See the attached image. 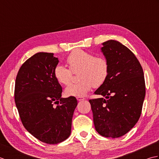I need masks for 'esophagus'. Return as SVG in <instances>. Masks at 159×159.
<instances>
[{"instance_id": "esophagus-1", "label": "esophagus", "mask_w": 159, "mask_h": 159, "mask_svg": "<svg viewBox=\"0 0 159 159\" xmlns=\"http://www.w3.org/2000/svg\"><path fill=\"white\" fill-rule=\"evenodd\" d=\"M76 99H77L78 101H82V100H85V98H82V97H77Z\"/></svg>"}]
</instances>
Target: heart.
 <instances>
[{
	"label": "heart",
	"mask_w": 159,
	"mask_h": 159,
	"mask_svg": "<svg viewBox=\"0 0 159 159\" xmlns=\"http://www.w3.org/2000/svg\"><path fill=\"white\" fill-rule=\"evenodd\" d=\"M66 62L73 72H79L78 79L80 80L66 87L65 94L67 96H85L93 87L102 85L108 76L109 65L107 60L102 57H94L83 50H74L67 57ZM70 70L63 65L55 67L54 76L58 83L64 85L70 84L72 77Z\"/></svg>",
	"instance_id": "heart-1"
}]
</instances>
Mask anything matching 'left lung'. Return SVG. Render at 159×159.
I'll list each match as a JSON object with an SVG mask.
<instances>
[{
	"instance_id": "left-lung-1",
	"label": "left lung",
	"mask_w": 159,
	"mask_h": 159,
	"mask_svg": "<svg viewBox=\"0 0 159 159\" xmlns=\"http://www.w3.org/2000/svg\"><path fill=\"white\" fill-rule=\"evenodd\" d=\"M108 76L89 100L96 131L105 137L124 135L139 120L146 95L143 71L135 55L116 40L102 43Z\"/></svg>"
}]
</instances>
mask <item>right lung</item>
I'll list each match as a JSON object with an SVG mask.
<instances>
[{
  "instance_id": "add662e5",
  "label": "right lung",
  "mask_w": 159,
  "mask_h": 159,
  "mask_svg": "<svg viewBox=\"0 0 159 159\" xmlns=\"http://www.w3.org/2000/svg\"><path fill=\"white\" fill-rule=\"evenodd\" d=\"M58 63L53 53H36L22 64L15 84L16 105L23 126L48 144L69 137L77 106L75 97H61L62 87L54 76Z\"/></svg>"
}]
</instances>
